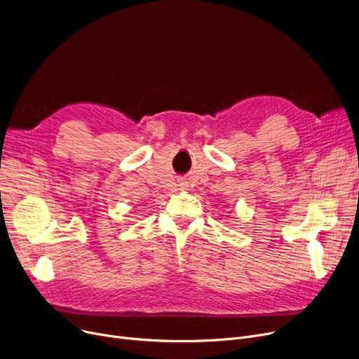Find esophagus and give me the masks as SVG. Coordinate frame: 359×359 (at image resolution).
<instances>
[{
  "label": "esophagus",
  "mask_w": 359,
  "mask_h": 359,
  "mask_svg": "<svg viewBox=\"0 0 359 359\" xmlns=\"http://www.w3.org/2000/svg\"><path fill=\"white\" fill-rule=\"evenodd\" d=\"M179 186L182 187V189H187V182H182Z\"/></svg>",
  "instance_id": "34e87169"
}]
</instances>
